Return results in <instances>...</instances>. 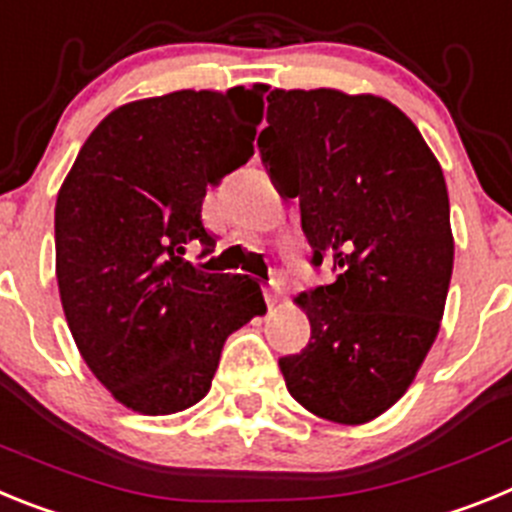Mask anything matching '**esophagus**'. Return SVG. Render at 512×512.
I'll return each mask as SVG.
<instances>
[{"mask_svg":"<svg viewBox=\"0 0 512 512\" xmlns=\"http://www.w3.org/2000/svg\"><path fill=\"white\" fill-rule=\"evenodd\" d=\"M278 299H281V286H278V283L265 286V301H268V306L278 304Z\"/></svg>","mask_w":512,"mask_h":512,"instance_id":"34e87169","label":"esophagus"}]
</instances>
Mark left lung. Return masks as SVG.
<instances>
[{
    "label": "left lung",
    "mask_w": 512,
    "mask_h": 512,
    "mask_svg": "<svg viewBox=\"0 0 512 512\" xmlns=\"http://www.w3.org/2000/svg\"><path fill=\"white\" fill-rule=\"evenodd\" d=\"M275 188L299 198L301 229L335 281L296 296L311 337L278 361L291 397L324 420L363 425L410 389L453 270L443 170L389 100L273 90L257 139Z\"/></svg>",
    "instance_id": "left-lung-1"
}]
</instances>
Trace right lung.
<instances>
[{
  "label": "right lung",
  "mask_w": 512,
  "mask_h": 512,
  "mask_svg": "<svg viewBox=\"0 0 512 512\" xmlns=\"http://www.w3.org/2000/svg\"><path fill=\"white\" fill-rule=\"evenodd\" d=\"M262 92L128 102L90 133L56 198V281L84 363L123 407L172 415L211 389L226 337L265 311L247 275L182 260L213 237L208 185L255 154Z\"/></svg>",
  "instance_id": "1"
}]
</instances>
